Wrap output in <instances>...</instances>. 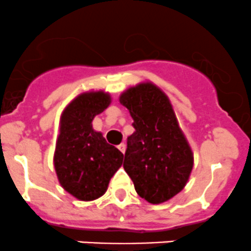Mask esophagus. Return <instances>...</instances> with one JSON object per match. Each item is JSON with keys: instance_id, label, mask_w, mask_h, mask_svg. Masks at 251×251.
I'll list each match as a JSON object with an SVG mask.
<instances>
[{"instance_id": "esophagus-1", "label": "esophagus", "mask_w": 251, "mask_h": 251, "mask_svg": "<svg viewBox=\"0 0 251 251\" xmlns=\"http://www.w3.org/2000/svg\"><path fill=\"white\" fill-rule=\"evenodd\" d=\"M118 148H119V151H121V153H125V149H126V146H125V144H124V143L119 144Z\"/></svg>"}]
</instances>
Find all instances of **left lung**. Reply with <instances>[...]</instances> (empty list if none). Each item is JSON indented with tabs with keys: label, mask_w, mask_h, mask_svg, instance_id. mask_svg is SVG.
I'll return each instance as SVG.
<instances>
[{
	"label": "left lung",
	"mask_w": 251,
	"mask_h": 251,
	"mask_svg": "<svg viewBox=\"0 0 251 251\" xmlns=\"http://www.w3.org/2000/svg\"><path fill=\"white\" fill-rule=\"evenodd\" d=\"M135 132L127 138L124 169L141 198L168 201L182 191L193 169V153L168 96L154 83L142 82L121 93Z\"/></svg>",
	"instance_id": "8db88e82"
}]
</instances>
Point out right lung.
I'll return each instance as SVG.
<instances>
[{"instance_id": "1", "label": "right lung", "mask_w": 251, "mask_h": 251, "mask_svg": "<svg viewBox=\"0 0 251 251\" xmlns=\"http://www.w3.org/2000/svg\"><path fill=\"white\" fill-rule=\"evenodd\" d=\"M110 102V95L104 91L83 92L60 115L53 163L60 186L78 201L102 197L123 165L124 154L92 127L95 116Z\"/></svg>"}]
</instances>
